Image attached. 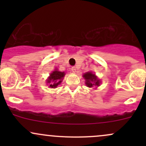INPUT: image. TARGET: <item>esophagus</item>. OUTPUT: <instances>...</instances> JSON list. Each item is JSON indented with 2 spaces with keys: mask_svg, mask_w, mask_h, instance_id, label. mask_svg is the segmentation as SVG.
I'll use <instances>...</instances> for the list:
<instances>
[{
  "mask_svg": "<svg viewBox=\"0 0 146 146\" xmlns=\"http://www.w3.org/2000/svg\"><path fill=\"white\" fill-rule=\"evenodd\" d=\"M71 71L73 72V73H75V72L77 71L76 67H75V66H73V67L71 68Z\"/></svg>",
  "mask_w": 146,
  "mask_h": 146,
  "instance_id": "obj_1",
  "label": "esophagus"
}]
</instances>
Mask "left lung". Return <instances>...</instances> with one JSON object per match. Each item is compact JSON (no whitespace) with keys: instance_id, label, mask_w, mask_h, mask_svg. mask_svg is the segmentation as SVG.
<instances>
[{"instance_id":"1","label":"left lung","mask_w":146,"mask_h":146,"mask_svg":"<svg viewBox=\"0 0 146 146\" xmlns=\"http://www.w3.org/2000/svg\"><path fill=\"white\" fill-rule=\"evenodd\" d=\"M83 78L86 80L85 84L86 86L92 88L93 86H99L100 85V80L98 77L92 72H87L83 75Z\"/></svg>"}]
</instances>
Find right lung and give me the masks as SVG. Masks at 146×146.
I'll use <instances>...</instances> for the list:
<instances>
[{
  "label": "right lung",
  "mask_w": 146,
  "mask_h": 146,
  "mask_svg": "<svg viewBox=\"0 0 146 146\" xmlns=\"http://www.w3.org/2000/svg\"><path fill=\"white\" fill-rule=\"evenodd\" d=\"M65 75L64 72L59 71L57 68L51 73L49 77L46 80V83L51 88H56L62 82V80Z\"/></svg>",
  "instance_id": "right-lung-1"
}]
</instances>
